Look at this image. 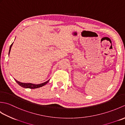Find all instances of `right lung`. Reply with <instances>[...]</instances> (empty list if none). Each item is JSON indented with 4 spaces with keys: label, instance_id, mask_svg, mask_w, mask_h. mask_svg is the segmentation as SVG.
Wrapping results in <instances>:
<instances>
[{
    "label": "right lung",
    "instance_id": "right-lung-1",
    "mask_svg": "<svg viewBox=\"0 0 125 125\" xmlns=\"http://www.w3.org/2000/svg\"><path fill=\"white\" fill-rule=\"evenodd\" d=\"M13 43L10 45V50H9V55L10 54V49H11V47L13 45ZM50 79H49L48 81H47L46 82H44L43 83H41V84H32V83H21V82H20L16 80L15 79V82H17V83L20 86L24 87V88H29V89H36V88H39V87H40L43 86L44 85H45L46 84H47L48 83Z\"/></svg>",
    "mask_w": 125,
    "mask_h": 125
}]
</instances>
